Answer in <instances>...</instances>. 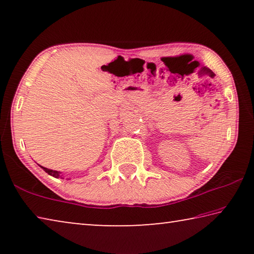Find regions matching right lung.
I'll return each instance as SVG.
<instances>
[{
	"label": "right lung",
	"mask_w": 254,
	"mask_h": 254,
	"mask_svg": "<svg viewBox=\"0 0 254 254\" xmlns=\"http://www.w3.org/2000/svg\"><path fill=\"white\" fill-rule=\"evenodd\" d=\"M40 167L46 171L47 174L50 175V176H53V177H55V178H63V175H60V174H62V173H60V171L51 170V169H48V168H45V167H42V166H40Z\"/></svg>",
	"instance_id": "1"
}]
</instances>
